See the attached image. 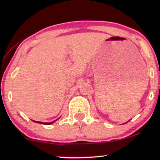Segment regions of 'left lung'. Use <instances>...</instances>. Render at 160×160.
Masks as SVG:
<instances>
[{
	"mask_svg": "<svg viewBox=\"0 0 160 160\" xmlns=\"http://www.w3.org/2000/svg\"><path fill=\"white\" fill-rule=\"evenodd\" d=\"M128 122H129V121H128ZM128 122H126V123H128Z\"/></svg>",
	"mask_w": 160,
	"mask_h": 160,
	"instance_id": "left-lung-1",
	"label": "left lung"
}]
</instances>
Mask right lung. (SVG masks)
Wrapping results in <instances>:
<instances>
[{"mask_svg":"<svg viewBox=\"0 0 160 160\" xmlns=\"http://www.w3.org/2000/svg\"><path fill=\"white\" fill-rule=\"evenodd\" d=\"M57 119V120H58ZM57 120H55V121H53V122H36V121H33L34 122H36V123H39V124H53L54 122H56Z\"/></svg>","mask_w":160,"mask_h":160,"instance_id":"obj_1","label":"right lung"}]
</instances>
